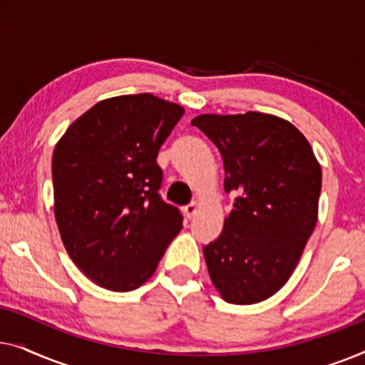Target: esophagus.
I'll return each instance as SVG.
<instances>
[{
	"instance_id": "obj_1",
	"label": "esophagus",
	"mask_w": 365,
	"mask_h": 365,
	"mask_svg": "<svg viewBox=\"0 0 365 365\" xmlns=\"http://www.w3.org/2000/svg\"><path fill=\"white\" fill-rule=\"evenodd\" d=\"M197 209H199V204L196 201H192L191 204H187V206H184V216L187 219H192L194 214L197 212Z\"/></svg>"
}]
</instances>
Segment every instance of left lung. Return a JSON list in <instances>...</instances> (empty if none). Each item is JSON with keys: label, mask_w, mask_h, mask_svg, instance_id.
I'll return each mask as SVG.
<instances>
[{"label": "left lung", "mask_w": 365, "mask_h": 365, "mask_svg": "<svg viewBox=\"0 0 365 365\" xmlns=\"http://www.w3.org/2000/svg\"><path fill=\"white\" fill-rule=\"evenodd\" d=\"M192 124L217 146L224 189L237 194L221 236L202 249L209 277L226 302L266 301L316 227L321 164L306 136L274 114H201Z\"/></svg>", "instance_id": "8db88e82"}]
</instances>
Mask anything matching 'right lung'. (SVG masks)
Here are the masks:
<instances>
[{"instance_id": "add662e5", "label": "right lung", "mask_w": 365, "mask_h": 365, "mask_svg": "<svg viewBox=\"0 0 365 365\" xmlns=\"http://www.w3.org/2000/svg\"><path fill=\"white\" fill-rule=\"evenodd\" d=\"M182 114V106L151 93L108 98L56 143L54 217L69 257L98 286H143L182 229L181 214L158 194L156 163Z\"/></svg>"}]
</instances>
